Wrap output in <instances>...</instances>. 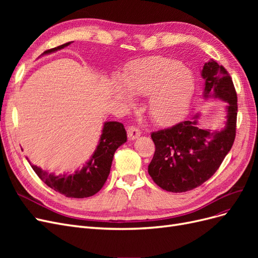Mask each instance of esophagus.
<instances>
[{
    "mask_svg": "<svg viewBox=\"0 0 258 258\" xmlns=\"http://www.w3.org/2000/svg\"><path fill=\"white\" fill-rule=\"evenodd\" d=\"M140 135H141V130H140L138 127L129 126L127 128V136H128L129 140H135L138 137H140Z\"/></svg>",
    "mask_w": 258,
    "mask_h": 258,
    "instance_id": "obj_1",
    "label": "esophagus"
}]
</instances>
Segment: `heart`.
I'll return each instance as SVG.
<instances>
[{"label": "heart", "instance_id": "1", "mask_svg": "<svg viewBox=\"0 0 258 258\" xmlns=\"http://www.w3.org/2000/svg\"><path fill=\"white\" fill-rule=\"evenodd\" d=\"M123 84L134 95H151L148 110L152 118L159 123H168L188 105L195 80L189 70L177 60L148 57L128 66L123 74ZM117 91L128 98L121 86H117Z\"/></svg>", "mask_w": 258, "mask_h": 258}]
</instances>
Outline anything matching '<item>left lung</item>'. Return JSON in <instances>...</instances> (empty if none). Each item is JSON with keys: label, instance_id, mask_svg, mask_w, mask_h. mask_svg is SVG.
<instances>
[{"label": "left lung", "instance_id": "1", "mask_svg": "<svg viewBox=\"0 0 258 258\" xmlns=\"http://www.w3.org/2000/svg\"><path fill=\"white\" fill-rule=\"evenodd\" d=\"M201 75L206 80L205 98L228 103L227 123L222 131H210L198 127L196 120H185L152 132L155 153L148 173L167 191L184 192L204 184L220 168L235 141L238 98L230 74L212 60L204 66Z\"/></svg>", "mask_w": 258, "mask_h": 258}]
</instances>
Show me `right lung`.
<instances>
[{"label":"right lung","instance_id":"add662e5","mask_svg":"<svg viewBox=\"0 0 258 258\" xmlns=\"http://www.w3.org/2000/svg\"><path fill=\"white\" fill-rule=\"evenodd\" d=\"M66 43L44 51L50 53L66 47ZM127 141V132L123 124L117 121H107L104 123L102 135L97 151L92 158L81 171L69 175H53L34 165H31L34 172L51 189L64 195L69 198H86L93 196L102 188L107 179L112 166L114 154L117 148Z\"/></svg>","mask_w":258,"mask_h":258}]
</instances>
